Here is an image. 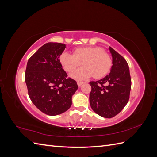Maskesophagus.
<instances>
[{"label":"esophagus","instance_id":"34e87169","mask_svg":"<svg viewBox=\"0 0 157 157\" xmlns=\"http://www.w3.org/2000/svg\"><path fill=\"white\" fill-rule=\"evenodd\" d=\"M84 83V82H80V81H78V82H77V84H78V86H82V85Z\"/></svg>","mask_w":157,"mask_h":157}]
</instances>
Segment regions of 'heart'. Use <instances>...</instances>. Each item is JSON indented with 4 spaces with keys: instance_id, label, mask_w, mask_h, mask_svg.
Segmentation results:
<instances>
[{
    "instance_id": "heart-1",
    "label": "heart",
    "mask_w": 157,
    "mask_h": 157,
    "mask_svg": "<svg viewBox=\"0 0 157 157\" xmlns=\"http://www.w3.org/2000/svg\"><path fill=\"white\" fill-rule=\"evenodd\" d=\"M60 62L67 72L84 64V67L75 70L71 77L77 80H83L94 76L101 78L110 71L112 66L111 56L100 47L87 46L73 50V54L63 52L59 57Z\"/></svg>"
}]
</instances>
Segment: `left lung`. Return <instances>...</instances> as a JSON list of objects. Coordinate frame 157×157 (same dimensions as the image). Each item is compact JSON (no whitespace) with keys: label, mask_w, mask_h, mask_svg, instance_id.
Returning a JSON list of instances; mask_svg holds the SVG:
<instances>
[{"label":"left lung","mask_w":157,"mask_h":157,"mask_svg":"<svg viewBox=\"0 0 157 157\" xmlns=\"http://www.w3.org/2000/svg\"><path fill=\"white\" fill-rule=\"evenodd\" d=\"M109 51L113 58L110 73L98 81L90 82L92 90L89 98L92 110L108 118L116 116L126 106L132 85L126 59L111 47Z\"/></svg>","instance_id":"1"}]
</instances>
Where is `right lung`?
<instances>
[{
    "instance_id": "1",
    "label": "right lung",
    "mask_w": 157,
    "mask_h": 157,
    "mask_svg": "<svg viewBox=\"0 0 157 157\" xmlns=\"http://www.w3.org/2000/svg\"><path fill=\"white\" fill-rule=\"evenodd\" d=\"M65 44L48 42L28 60L25 81L33 103L46 115L55 116L67 111L78 89L77 82L62 68L59 56Z\"/></svg>"
}]
</instances>
